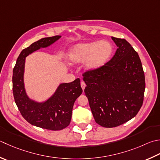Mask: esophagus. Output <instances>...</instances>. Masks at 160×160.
<instances>
[{
  "mask_svg": "<svg viewBox=\"0 0 160 160\" xmlns=\"http://www.w3.org/2000/svg\"><path fill=\"white\" fill-rule=\"evenodd\" d=\"M80 85H81V87H82V90L84 91V88H85V87H86V84H85V83H84V82H83V81H82V82H81V83H80Z\"/></svg>",
  "mask_w": 160,
  "mask_h": 160,
  "instance_id": "1",
  "label": "esophagus"
}]
</instances>
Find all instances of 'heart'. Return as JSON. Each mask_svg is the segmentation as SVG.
Masks as SVG:
<instances>
[{
    "label": "heart",
    "instance_id": "heart-1",
    "mask_svg": "<svg viewBox=\"0 0 160 160\" xmlns=\"http://www.w3.org/2000/svg\"><path fill=\"white\" fill-rule=\"evenodd\" d=\"M113 52L111 43L107 41L78 43L69 49L67 58L71 64L84 62L87 71H96L108 63Z\"/></svg>",
    "mask_w": 160,
    "mask_h": 160
}]
</instances>
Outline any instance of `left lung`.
<instances>
[{
	"instance_id": "obj_1",
	"label": "left lung",
	"mask_w": 160,
	"mask_h": 160,
	"mask_svg": "<svg viewBox=\"0 0 160 160\" xmlns=\"http://www.w3.org/2000/svg\"><path fill=\"white\" fill-rule=\"evenodd\" d=\"M118 48L99 70L83 75L84 93L95 121L113 128L134 118L142 107L145 76L138 53L124 39L112 37Z\"/></svg>"
}]
</instances>
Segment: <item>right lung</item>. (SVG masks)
Returning <instances> with one entry per match:
<instances>
[{
    "mask_svg": "<svg viewBox=\"0 0 160 160\" xmlns=\"http://www.w3.org/2000/svg\"><path fill=\"white\" fill-rule=\"evenodd\" d=\"M55 36L41 39L23 49L18 55L12 76L14 101L21 115L32 126L51 130H60L69 125L72 109L82 89L79 78L59 84L53 94L43 101H37L27 94L24 83L26 58L38 50L47 48L61 38Z\"/></svg>",
    "mask_w": 160,
    "mask_h": 160,
    "instance_id": "add662e5",
    "label": "right lung"
}]
</instances>
